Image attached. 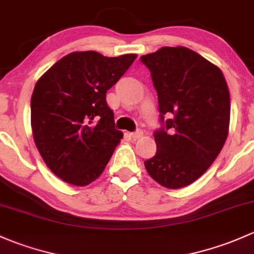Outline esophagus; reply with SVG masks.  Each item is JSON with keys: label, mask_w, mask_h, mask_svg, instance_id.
I'll return each mask as SVG.
<instances>
[{"label": "esophagus", "mask_w": 254, "mask_h": 254, "mask_svg": "<svg viewBox=\"0 0 254 254\" xmlns=\"http://www.w3.org/2000/svg\"><path fill=\"white\" fill-rule=\"evenodd\" d=\"M143 135V130L142 129H137L134 130V132L130 133V137L133 138V139H138V138H140Z\"/></svg>", "instance_id": "34e87169"}]
</instances>
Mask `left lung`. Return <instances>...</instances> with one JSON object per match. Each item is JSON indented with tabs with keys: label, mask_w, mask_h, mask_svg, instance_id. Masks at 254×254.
<instances>
[{
	"label": "left lung",
	"mask_w": 254,
	"mask_h": 254,
	"mask_svg": "<svg viewBox=\"0 0 254 254\" xmlns=\"http://www.w3.org/2000/svg\"><path fill=\"white\" fill-rule=\"evenodd\" d=\"M158 93L156 153L144 161L158 184L176 190L199 179L227 138L230 94L223 72L192 50L161 48L140 57Z\"/></svg>",
	"instance_id": "obj_1"
}]
</instances>
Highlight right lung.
<instances>
[{"mask_svg": "<svg viewBox=\"0 0 254 254\" xmlns=\"http://www.w3.org/2000/svg\"><path fill=\"white\" fill-rule=\"evenodd\" d=\"M135 57L72 52L36 82L30 103L34 142L49 169L67 184L95 181L124 137L106 93Z\"/></svg>", "mask_w": 254, "mask_h": 254, "instance_id": "add662e5", "label": "right lung"}]
</instances>
